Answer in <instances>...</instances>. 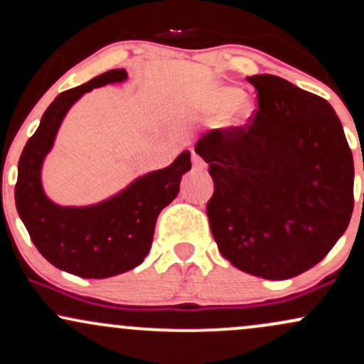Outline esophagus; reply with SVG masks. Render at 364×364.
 <instances>
[{"mask_svg":"<svg viewBox=\"0 0 364 364\" xmlns=\"http://www.w3.org/2000/svg\"><path fill=\"white\" fill-rule=\"evenodd\" d=\"M191 161H193V168L198 169V171H205L207 169V162L203 161L202 157L198 156V154L193 152V156H191Z\"/></svg>","mask_w":364,"mask_h":364,"instance_id":"esophagus-1","label":"esophagus"}]
</instances>
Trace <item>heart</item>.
<instances>
[{"mask_svg": "<svg viewBox=\"0 0 364 364\" xmlns=\"http://www.w3.org/2000/svg\"><path fill=\"white\" fill-rule=\"evenodd\" d=\"M231 104H232L231 123L240 124L241 121L248 118L250 112H252V106H250V102L240 94V90L235 89V87H217L214 94L210 95V106L217 107V109H220V107H225V106H231Z\"/></svg>", "mask_w": 364, "mask_h": 364, "instance_id": "b5f03b06", "label": "heart"}]
</instances>
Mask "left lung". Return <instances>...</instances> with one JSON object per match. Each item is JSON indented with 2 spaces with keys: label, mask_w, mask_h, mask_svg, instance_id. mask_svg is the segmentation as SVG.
Returning a JSON list of instances; mask_svg holds the SVG:
<instances>
[{
  "label": "left lung",
  "mask_w": 364,
  "mask_h": 364,
  "mask_svg": "<svg viewBox=\"0 0 364 364\" xmlns=\"http://www.w3.org/2000/svg\"><path fill=\"white\" fill-rule=\"evenodd\" d=\"M243 127L207 133L196 152L214 193L207 215L217 248L236 269L282 281L306 272L344 235L354 208V164L336 111L274 75Z\"/></svg>",
  "instance_id": "8db88e82"
}]
</instances>
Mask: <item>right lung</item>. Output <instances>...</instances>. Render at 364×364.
Listing matches in <instances>:
<instances>
[{
    "label": "right lung",
    "mask_w": 364,
    "mask_h": 364,
    "mask_svg": "<svg viewBox=\"0 0 364 364\" xmlns=\"http://www.w3.org/2000/svg\"><path fill=\"white\" fill-rule=\"evenodd\" d=\"M124 78L123 68L111 70L58 95L18 161L15 205L32 243L49 263L78 277L106 279L140 265L152 246L159 212L176 198L181 176L191 169L190 152L185 150L168 168L145 174L92 207L54 205L44 195L41 166L66 111L94 87Z\"/></svg>",
    "instance_id": "obj_1"
}]
</instances>
